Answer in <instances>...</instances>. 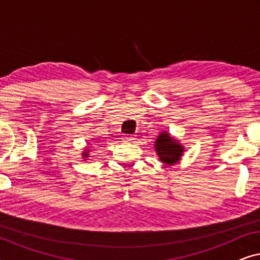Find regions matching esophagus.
<instances>
[{
  "mask_svg": "<svg viewBox=\"0 0 260 260\" xmlns=\"http://www.w3.org/2000/svg\"><path fill=\"white\" fill-rule=\"evenodd\" d=\"M123 140L125 142H134L135 140H136V138H135L134 135H124Z\"/></svg>",
  "mask_w": 260,
  "mask_h": 260,
  "instance_id": "34e87169",
  "label": "esophagus"
}]
</instances>
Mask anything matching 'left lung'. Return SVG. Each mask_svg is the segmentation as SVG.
I'll return each instance as SVG.
<instances>
[{"mask_svg":"<svg viewBox=\"0 0 260 260\" xmlns=\"http://www.w3.org/2000/svg\"><path fill=\"white\" fill-rule=\"evenodd\" d=\"M155 150L163 163L168 166H173L180 161L181 156L183 155L184 149L182 144L179 143V141L173 138L168 133L163 131L156 138Z\"/></svg>","mask_w":260,"mask_h":260,"instance_id":"1","label":"left lung"}]
</instances>
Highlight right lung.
I'll use <instances>...</instances> for the list:
<instances>
[{
  "mask_svg": "<svg viewBox=\"0 0 260 260\" xmlns=\"http://www.w3.org/2000/svg\"><path fill=\"white\" fill-rule=\"evenodd\" d=\"M88 151H90V150H88V148H86V150H85V151L83 152V157H84V158L88 157Z\"/></svg>",
  "mask_w": 260,
  "mask_h": 260,
  "instance_id": "obj_1",
  "label": "right lung"
}]
</instances>
